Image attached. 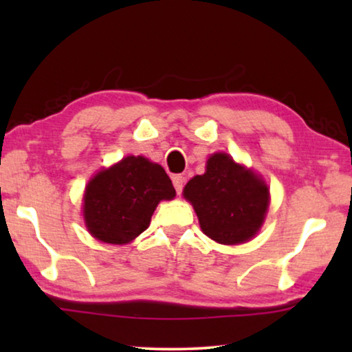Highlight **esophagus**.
<instances>
[{
    "mask_svg": "<svg viewBox=\"0 0 352 352\" xmlns=\"http://www.w3.org/2000/svg\"><path fill=\"white\" fill-rule=\"evenodd\" d=\"M173 186H175L176 194L181 195L182 187H184V176H181V175H175V176H173Z\"/></svg>",
    "mask_w": 352,
    "mask_h": 352,
    "instance_id": "34e87169",
    "label": "esophagus"
}]
</instances>
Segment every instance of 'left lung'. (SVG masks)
Listing matches in <instances>:
<instances>
[{"label": "left lung", "mask_w": 352, "mask_h": 352, "mask_svg": "<svg viewBox=\"0 0 352 352\" xmlns=\"http://www.w3.org/2000/svg\"><path fill=\"white\" fill-rule=\"evenodd\" d=\"M184 197L194 205L201 230L224 245L252 239L261 228L269 205L264 181L228 153L211 155L205 175L186 184Z\"/></svg>", "instance_id": "8db88e82"}]
</instances>
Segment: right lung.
<instances>
[{"instance_id":"obj_1","label":"right lung","mask_w":352,"mask_h":352,"mask_svg":"<svg viewBox=\"0 0 352 352\" xmlns=\"http://www.w3.org/2000/svg\"><path fill=\"white\" fill-rule=\"evenodd\" d=\"M175 195L160 165L144 157H126L89 181L83 206L86 226L100 242L128 243L148 228L158 201Z\"/></svg>"}]
</instances>
